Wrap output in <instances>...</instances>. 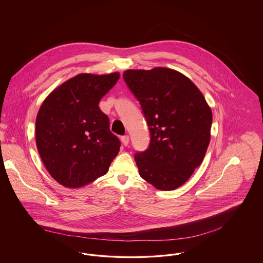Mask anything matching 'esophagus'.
I'll list each match as a JSON object with an SVG mask.
<instances>
[{
  "label": "esophagus",
  "mask_w": 263,
  "mask_h": 263,
  "mask_svg": "<svg viewBox=\"0 0 263 263\" xmlns=\"http://www.w3.org/2000/svg\"><path fill=\"white\" fill-rule=\"evenodd\" d=\"M121 142H122V144H123L124 146H127V145L129 144V136H127V135L122 136V137H121Z\"/></svg>",
  "instance_id": "34e87169"
}]
</instances>
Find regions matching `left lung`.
<instances>
[{
	"mask_svg": "<svg viewBox=\"0 0 263 263\" xmlns=\"http://www.w3.org/2000/svg\"><path fill=\"white\" fill-rule=\"evenodd\" d=\"M123 78L140 101L150 130L149 148L135 155L139 175L159 190H175L205 157L212 110L194 83L174 69H129Z\"/></svg>",
	"mask_w": 263,
	"mask_h": 263,
	"instance_id": "left-lung-1",
	"label": "left lung"
}]
</instances>
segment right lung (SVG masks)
<instances>
[{
    "label": "right lung",
    "instance_id": "obj_1",
    "mask_svg": "<svg viewBox=\"0 0 263 263\" xmlns=\"http://www.w3.org/2000/svg\"><path fill=\"white\" fill-rule=\"evenodd\" d=\"M119 77L118 72L82 73L42 102L35 120L36 147L46 170L63 186L88 185L108 172L117 156L120 141L99 103Z\"/></svg>",
    "mask_w": 263,
    "mask_h": 263
}]
</instances>
